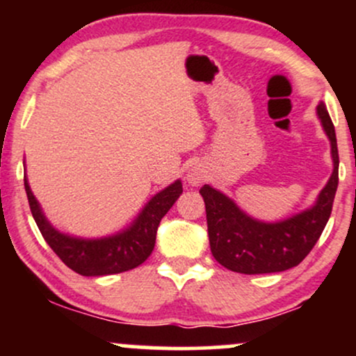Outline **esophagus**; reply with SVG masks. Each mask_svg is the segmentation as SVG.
I'll return each mask as SVG.
<instances>
[{
	"label": "esophagus",
	"mask_w": 356,
	"mask_h": 356,
	"mask_svg": "<svg viewBox=\"0 0 356 356\" xmlns=\"http://www.w3.org/2000/svg\"><path fill=\"white\" fill-rule=\"evenodd\" d=\"M204 179H206V169L201 164H191L187 167L186 172V182L189 186H199Z\"/></svg>",
	"instance_id": "obj_1"
}]
</instances>
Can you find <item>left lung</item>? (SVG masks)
<instances>
[{"label":"left lung","mask_w":356,"mask_h":356,"mask_svg":"<svg viewBox=\"0 0 356 356\" xmlns=\"http://www.w3.org/2000/svg\"><path fill=\"white\" fill-rule=\"evenodd\" d=\"M323 130L330 138L333 172L308 209L291 218L266 222L246 214L226 194L206 184L201 195L206 202L211 252L219 264L243 275H264L295 268L320 239L338 187V147L332 118L325 104L316 107Z\"/></svg>","instance_id":"8db88e82"}]
</instances>
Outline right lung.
Instances as JSON below:
<instances>
[{"label": "right lung", "mask_w": 356, "mask_h": 356, "mask_svg": "<svg viewBox=\"0 0 356 356\" xmlns=\"http://www.w3.org/2000/svg\"><path fill=\"white\" fill-rule=\"evenodd\" d=\"M24 191L36 226L55 254L81 276H107L140 266L150 256L161 219L182 194V182L177 179L165 189L159 191L138 212L137 218L122 231L92 239L65 234L56 229L44 216L26 177Z\"/></svg>", "instance_id": "add662e5"}]
</instances>
